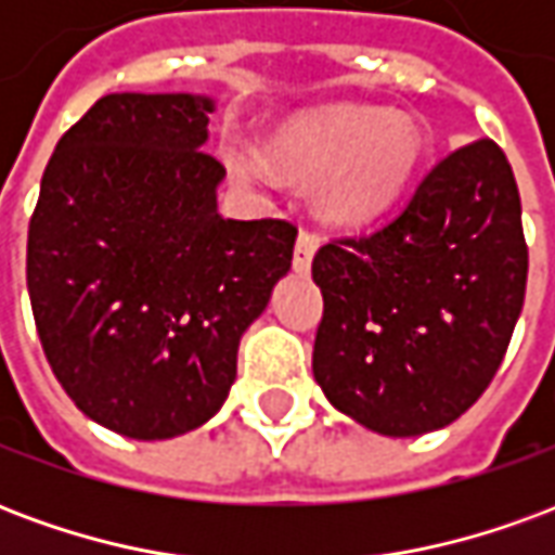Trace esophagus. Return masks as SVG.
<instances>
[{
	"label": "esophagus",
	"instance_id": "esophagus-1",
	"mask_svg": "<svg viewBox=\"0 0 555 555\" xmlns=\"http://www.w3.org/2000/svg\"><path fill=\"white\" fill-rule=\"evenodd\" d=\"M318 246H321V234H314L309 229H300L297 234V246H294V270L297 273H306L309 264H312V255L318 253Z\"/></svg>",
	"mask_w": 555,
	"mask_h": 555
}]
</instances>
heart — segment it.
<instances>
[{"mask_svg": "<svg viewBox=\"0 0 555 555\" xmlns=\"http://www.w3.org/2000/svg\"><path fill=\"white\" fill-rule=\"evenodd\" d=\"M279 166L306 181L333 178L326 190L330 214L345 222L377 217L408 186L422 157L416 127L401 118L362 109L333 106L294 118L270 142ZM231 169L246 181L267 183L273 169L249 147L231 151Z\"/></svg>", "mask_w": 555, "mask_h": 555, "instance_id": "b5f03b06", "label": "heart"}]
</instances>
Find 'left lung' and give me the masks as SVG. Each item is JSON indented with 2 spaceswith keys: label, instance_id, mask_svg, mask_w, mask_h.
<instances>
[{
  "label": "left lung",
  "instance_id": "left-lung-1",
  "mask_svg": "<svg viewBox=\"0 0 555 555\" xmlns=\"http://www.w3.org/2000/svg\"><path fill=\"white\" fill-rule=\"evenodd\" d=\"M526 273L514 171L493 139H476L442 157L380 229L314 253L324 294L314 380L386 437L449 425L500 369Z\"/></svg>",
  "mask_w": 555,
  "mask_h": 555
}]
</instances>
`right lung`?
<instances>
[{
  "mask_svg": "<svg viewBox=\"0 0 555 555\" xmlns=\"http://www.w3.org/2000/svg\"><path fill=\"white\" fill-rule=\"evenodd\" d=\"M207 113L193 94H106L59 139L29 219L47 362L86 416L133 440L222 408L243 330L291 270L294 222L217 210Z\"/></svg>",
  "mask_w": 555,
  "mask_h": 555,
  "instance_id": "obj_1",
  "label": "right lung"
}]
</instances>
